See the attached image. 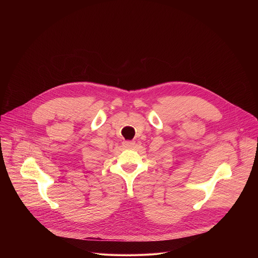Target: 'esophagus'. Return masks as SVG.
<instances>
[{
  "instance_id": "esophagus-1",
  "label": "esophagus",
  "mask_w": 258,
  "mask_h": 258,
  "mask_svg": "<svg viewBox=\"0 0 258 258\" xmlns=\"http://www.w3.org/2000/svg\"><path fill=\"white\" fill-rule=\"evenodd\" d=\"M122 145L125 147V148H132V147L135 145V142L134 141H124L123 143H122Z\"/></svg>"
}]
</instances>
